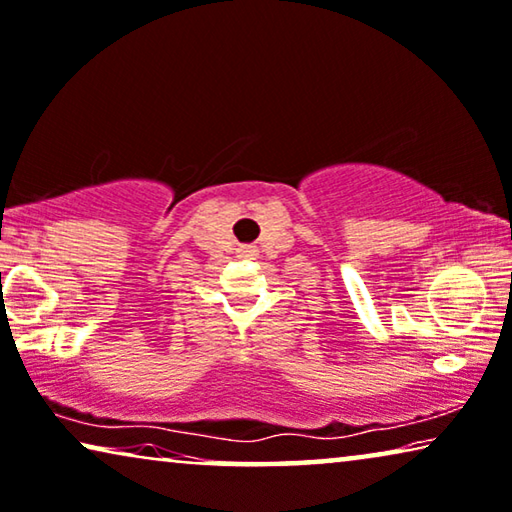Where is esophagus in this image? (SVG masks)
I'll use <instances>...</instances> for the list:
<instances>
[{"label": "esophagus", "instance_id": "1", "mask_svg": "<svg viewBox=\"0 0 512 512\" xmlns=\"http://www.w3.org/2000/svg\"><path fill=\"white\" fill-rule=\"evenodd\" d=\"M240 256H247V258H256L258 256V249L254 247V244H242V247L238 249Z\"/></svg>", "mask_w": 512, "mask_h": 512}]
</instances>
